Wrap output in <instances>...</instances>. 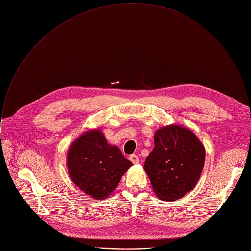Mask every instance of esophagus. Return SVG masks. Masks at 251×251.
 <instances>
[{"instance_id":"34e87169","label":"esophagus","mask_w":251,"mask_h":251,"mask_svg":"<svg viewBox=\"0 0 251 251\" xmlns=\"http://www.w3.org/2000/svg\"><path fill=\"white\" fill-rule=\"evenodd\" d=\"M129 160H130L133 164H138V163H139V157H138L137 155H135V154L131 155V156L129 157Z\"/></svg>"}]
</instances>
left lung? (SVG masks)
Returning a JSON list of instances; mask_svg holds the SVG:
<instances>
[{
	"mask_svg": "<svg viewBox=\"0 0 251 251\" xmlns=\"http://www.w3.org/2000/svg\"><path fill=\"white\" fill-rule=\"evenodd\" d=\"M154 143L144 170L159 199L176 201L197 185L204 166V147L190 129L181 125L157 130Z\"/></svg>",
	"mask_w": 251,
	"mask_h": 251,
	"instance_id": "1",
	"label": "left lung"
}]
</instances>
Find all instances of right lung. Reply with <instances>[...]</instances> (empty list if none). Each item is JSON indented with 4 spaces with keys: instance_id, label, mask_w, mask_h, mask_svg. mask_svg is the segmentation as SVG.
I'll return each instance as SVG.
<instances>
[{
    "instance_id": "obj_1",
    "label": "right lung",
    "mask_w": 251,
    "mask_h": 251,
    "mask_svg": "<svg viewBox=\"0 0 251 251\" xmlns=\"http://www.w3.org/2000/svg\"><path fill=\"white\" fill-rule=\"evenodd\" d=\"M118 147L107 143L99 130H89L74 141L67 153L71 181L96 200L109 197L132 166Z\"/></svg>"
}]
</instances>
